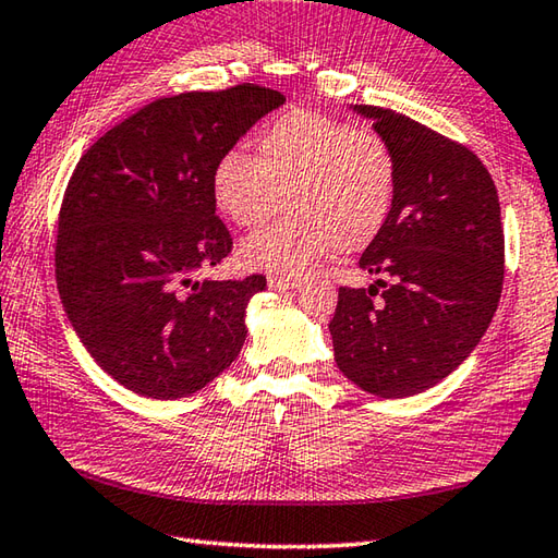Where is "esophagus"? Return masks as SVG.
<instances>
[{
    "label": "esophagus",
    "instance_id": "1",
    "mask_svg": "<svg viewBox=\"0 0 558 558\" xmlns=\"http://www.w3.org/2000/svg\"><path fill=\"white\" fill-rule=\"evenodd\" d=\"M268 286L276 290H288V288H298L300 286V276H268Z\"/></svg>",
    "mask_w": 558,
    "mask_h": 558
}]
</instances>
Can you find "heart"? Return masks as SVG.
Masks as SVG:
<instances>
[{
	"mask_svg": "<svg viewBox=\"0 0 558 558\" xmlns=\"http://www.w3.org/2000/svg\"><path fill=\"white\" fill-rule=\"evenodd\" d=\"M211 192L231 225L253 229L282 207L292 215L241 244L253 268L295 272L376 239L398 195V156L373 129L310 109H288L258 136V158L229 150Z\"/></svg>",
	"mask_w": 558,
	"mask_h": 558,
	"instance_id": "heart-1",
	"label": "heart"
}]
</instances>
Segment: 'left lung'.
<instances>
[{
    "label": "left lung",
    "instance_id": "1",
    "mask_svg": "<svg viewBox=\"0 0 558 558\" xmlns=\"http://www.w3.org/2000/svg\"><path fill=\"white\" fill-rule=\"evenodd\" d=\"M398 156V195L359 266L371 288H339L329 322L339 371L378 398H410L449 376L493 322L502 292L498 190L481 158L398 111L356 105Z\"/></svg>",
    "mask_w": 558,
    "mask_h": 558
}]
</instances>
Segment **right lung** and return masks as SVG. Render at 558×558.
I'll return each mask as SVG.
<instances>
[{
    "mask_svg": "<svg viewBox=\"0 0 558 558\" xmlns=\"http://www.w3.org/2000/svg\"><path fill=\"white\" fill-rule=\"evenodd\" d=\"M282 102L251 83L160 97L77 160L58 215V292L89 356L131 392L187 398L244 347L266 276L192 278L234 246L215 215V166Z\"/></svg>",
    "mask_w": 558,
    "mask_h": 558,
    "instance_id": "right-lung-1",
    "label": "right lung"
}]
</instances>
